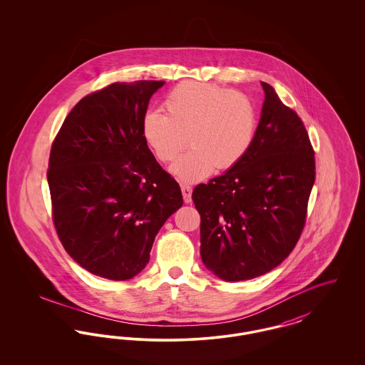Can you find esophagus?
Wrapping results in <instances>:
<instances>
[{"mask_svg": "<svg viewBox=\"0 0 365 365\" xmlns=\"http://www.w3.org/2000/svg\"><path fill=\"white\" fill-rule=\"evenodd\" d=\"M180 189H182V194H183V200H185V202L186 204H190L191 202V186L189 185H182L180 186Z\"/></svg>", "mask_w": 365, "mask_h": 365, "instance_id": "34e87169", "label": "esophagus"}]
</instances>
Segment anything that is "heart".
I'll return each mask as SVG.
<instances>
[{
	"instance_id": "1",
	"label": "heart",
	"mask_w": 365,
	"mask_h": 365,
	"mask_svg": "<svg viewBox=\"0 0 365 365\" xmlns=\"http://www.w3.org/2000/svg\"><path fill=\"white\" fill-rule=\"evenodd\" d=\"M165 113L149 110L142 118V137L158 161L170 163L186 145L171 173L194 183L226 171L249 153L259 127V110L242 91L202 82H182L165 96Z\"/></svg>"
}]
</instances>
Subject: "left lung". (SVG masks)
Returning <instances> with one entry per match:
<instances>
[{"instance_id":"obj_1","label":"left lung","mask_w":365,"mask_h":365,"mask_svg":"<svg viewBox=\"0 0 365 365\" xmlns=\"http://www.w3.org/2000/svg\"><path fill=\"white\" fill-rule=\"evenodd\" d=\"M256 138L240 164L192 191L201 216V259L226 282L264 275L284 260L305 226L314 183V152L299 116L274 87Z\"/></svg>"}]
</instances>
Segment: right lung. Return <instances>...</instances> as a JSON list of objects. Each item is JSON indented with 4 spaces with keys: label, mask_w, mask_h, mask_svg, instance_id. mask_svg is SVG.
I'll return each mask as SVG.
<instances>
[{
    "label": "right lung",
    "mask_w": 365,
    "mask_h": 365,
    "mask_svg": "<svg viewBox=\"0 0 365 365\" xmlns=\"http://www.w3.org/2000/svg\"><path fill=\"white\" fill-rule=\"evenodd\" d=\"M163 85L118 82L88 94L53 140V223L71 257L101 278L139 274L158 230L183 205L178 182L142 137V118Z\"/></svg>",
    "instance_id": "obj_1"
}]
</instances>
